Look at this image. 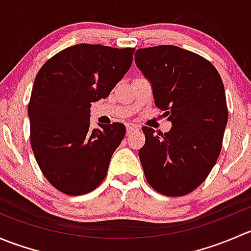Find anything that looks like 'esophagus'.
<instances>
[{
  "instance_id": "esophagus-1",
  "label": "esophagus",
  "mask_w": 251,
  "mask_h": 251,
  "mask_svg": "<svg viewBox=\"0 0 251 251\" xmlns=\"http://www.w3.org/2000/svg\"><path fill=\"white\" fill-rule=\"evenodd\" d=\"M137 130H140V127H138L137 125H133V124H127V125H126V131H127V133H131L133 132V131Z\"/></svg>"
}]
</instances>
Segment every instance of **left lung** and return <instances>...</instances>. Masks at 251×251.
<instances>
[{"label": "left lung", "instance_id": "left-lung-1", "mask_svg": "<svg viewBox=\"0 0 251 251\" xmlns=\"http://www.w3.org/2000/svg\"><path fill=\"white\" fill-rule=\"evenodd\" d=\"M135 55L154 103L173 125L165 133L142 127L144 176L164 196H186L203 183L221 151L228 120L224 82L209 60L177 46L140 48Z\"/></svg>", "mask_w": 251, "mask_h": 251}]
</instances>
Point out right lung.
<instances>
[{"label":"right lung","mask_w":251,"mask_h":251,"mask_svg":"<svg viewBox=\"0 0 251 251\" xmlns=\"http://www.w3.org/2000/svg\"><path fill=\"white\" fill-rule=\"evenodd\" d=\"M135 48L80 44L48 59L35 77L27 114L30 142L50 184L81 196L107 175L126 127L121 123L90 130L91 103L107 98L128 72Z\"/></svg>","instance_id":"obj_1"}]
</instances>
